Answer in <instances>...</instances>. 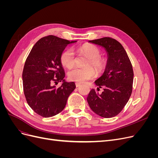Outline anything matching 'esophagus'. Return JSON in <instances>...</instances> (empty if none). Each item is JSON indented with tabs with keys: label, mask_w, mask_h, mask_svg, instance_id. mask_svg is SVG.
Listing matches in <instances>:
<instances>
[{
	"label": "esophagus",
	"mask_w": 158,
	"mask_h": 158,
	"mask_svg": "<svg viewBox=\"0 0 158 158\" xmlns=\"http://www.w3.org/2000/svg\"><path fill=\"white\" fill-rule=\"evenodd\" d=\"M75 84H76V87H77V88H78V87H79L80 85H81L80 83H78V82H76Z\"/></svg>",
	"instance_id": "obj_1"
}]
</instances>
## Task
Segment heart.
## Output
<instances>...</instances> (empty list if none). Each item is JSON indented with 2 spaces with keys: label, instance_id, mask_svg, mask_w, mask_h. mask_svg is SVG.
<instances>
[{
  "label": "heart",
  "instance_id": "obj_1",
  "mask_svg": "<svg viewBox=\"0 0 158 158\" xmlns=\"http://www.w3.org/2000/svg\"><path fill=\"white\" fill-rule=\"evenodd\" d=\"M81 54L88 57L85 63V68H76L70 71L69 78L74 82L83 83L95 77V69L98 73H101L106 68V62L101 57L102 51L96 46L91 44H84L78 48ZM60 61L62 65L70 69L75 65L76 56L74 50L72 48L64 49L60 53Z\"/></svg>",
  "mask_w": 158,
  "mask_h": 158
}]
</instances>
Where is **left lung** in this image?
Returning <instances> with one entry per match:
<instances>
[{"mask_svg": "<svg viewBox=\"0 0 158 158\" xmlns=\"http://www.w3.org/2000/svg\"><path fill=\"white\" fill-rule=\"evenodd\" d=\"M89 42L104 47L108 59L103 74L95 81L98 91L103 88L99 94L91 89L87 101L89 107L98 115L111 118L120 113L130 98L134 78L131 62L123 45L111 37L91 40Z\"/></svg>", "mask_w": 158, "mask_h": 158, "instance_id": "8db88e82", "label": "left lung"}]
</instances>
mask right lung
<instances>
[{"label": "right lung", "mask_w": 158, "mask_h": 158, "mask_svg": "<svg viewBox=\"0 0 158 158\" xmlns=\"http://www.w3.org/2000/svg\"><path fill=\"white\" fill-rule=\"evenodd\" d=\"M76 42L45 36L37 41L27 57L22 73L23 93L29 106L41 117H51L60 113L76 88L74 82L64 81L60 61L65 47ZM61 81L64 83L56 88L54 84Z\"/></svg>", "instance_id": "obj_1"}]
</instances>
